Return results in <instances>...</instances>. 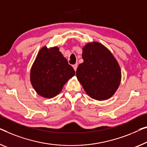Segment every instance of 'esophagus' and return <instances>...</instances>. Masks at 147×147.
Listing matches in <instances>:
<instances>
[{"instance_id": "34e87169", "label": "esophagus", "mask_w": 147, "mask_h": 147, "mask_svg": "<svg viewBox=\"0 0 147 147\" xmlns=\"http://www.w3.org/2000/svg\"><path fill=\"white\" fill-rule=\"evenodd\" d=\"M77 67H78V65L77 64H75V65H73V69H74V71H76V69H77Z\"/></svg>"}]
</instances>
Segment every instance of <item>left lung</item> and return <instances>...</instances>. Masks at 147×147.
Instances as JSON below:
<instances>
[{
    "instance_id": "8db88e82",
    "label": "left lung",
    "mask_w": 147,
    "mask_h": 147,
    "mask_svg": "<svg viewBox=\"0 0 147 147\" xmlns=\"http://www.w3.org/2000/svg\"><path fill=\"white\" fill-rule=\"evenodd\" d=\"M82 59L76 75L91 98L104 100L111 98L121 81L119 65L111 52L99 43H88L83 48Z\"/></svg>"
}]
</instances>
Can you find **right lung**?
Returning <instances> with one entry per match:
<instances>
[{
  "label": "right lung",
  "mask_w": 147,
  "mask_h": 147,
  "mask_svg": "<svg viewBox=\"0 0 147 147\" xmlns=\"http://www.w3.org/2000/svg\"><path fill=\"white\" fill-rule=\"evenodd\" d=\"M75 74L71 65L57 47H43L38 53L32 67L30 80L39 95L53 98L62 90L69 78Z\"/></svg>",
  "instance_id": "obj_1"
}]
</instances>
